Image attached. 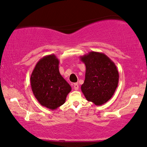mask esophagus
I'll list each match as a JSON object with an SVG mask.
<instances>
[{"instance_id":"esophagus-1","label":"esophagus","mask_w":147,"mask_h":147,"mask_svg":"<svg viewBox=\"0 0 147 147\" xmlns=\"http://www.w3.org/2000/svg\"><path fill=\"white\" fill-rule=\"evenodd\" d=\"M74 89L75 90H78V88H79V86H78V83H74Z\"/></svg>"}]
</instances>
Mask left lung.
<instances>
[{"mask_svg": "<svg viewBox=\"0 0 147 147\" xmlns=\"http://www.w3.org/2000/svg\"><path fill=\"white\" fill-rule=\"evenodd\" d=\"M80 59L86 66L82 93L95 105L105 104L114 94L119 84V74L115 64L104 53L94 51Z\"/></svg>", "mask_w": 147, "mask_h": 147, "instance_id": "obj_1", "label": "left lung"}]
</instances>
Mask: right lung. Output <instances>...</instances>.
Instances as JSON below:
<instances>
[{
	"mask_svg": "<svg viewBox=\"0 0 147 147\" xmlns=\"http://www.w3.org/2000/svg\"><path fill=\"white\" fill-rule=\"evenodd\" d=\"M59 60L55 55L45 56L36 63L30 76L35 98L42 106L55 110L65 102L71 86L60 74Z\"/></svg>",
	"mask_w": 147,
	"mask_h": 147,
	"instance_id": "obj_1",
	"label": "right lung"
}]
</instances>
